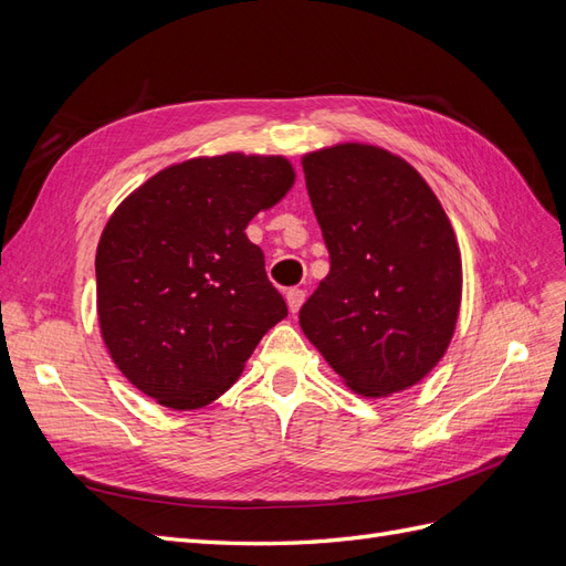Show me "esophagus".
<instances>
[{
  "instance_id": "1",
  "label": "esophagus",
  "mask_w": 566,
  "mask_h": 566,
  "mask_svg": "<svg viewBox=\"0 0 566 566\" xmlns=\"http://www.w3.org/2000/svg\"><path fill=\"white\" fill-rule=\"evenodd\" d=\"M285 300H287V306H290V312H293V314H297V312H300V306L304 304V290H300V287H293V290H287V295H285Z\"/></svg>"
}]
</instances>
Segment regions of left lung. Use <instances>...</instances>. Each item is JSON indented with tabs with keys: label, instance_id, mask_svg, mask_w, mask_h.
Wrapping results in <instances>:
<instances>
[{
	"label": "left lung",
	"instance_id": "left-lung-1",
	"mask_svg": "<svg viewBox=\"0 0 566 566\" xmlns=\"http://www.w3.org/2000/svg\"><path fill=\"white\" fill-rule=\"evenodd\" d=\"M331 273L300 310L302 333L368 399L418 385L447 354L462 297L451 221L413 165L335 144L302 158Z\"/></svg>",
	"mask_w": 566,
	"mask_h": 566
}]
</instances>
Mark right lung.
<instances>
[{"label": "right lung", "mask_w": 566, "mask_h": 566, "mask_svg": "<svg viewBox=\"0 0 566 566\" xmlns=\"http://www.w3.org/2000/svg\"><path fill=\"white\" fill-rule=\"evenodd\" d=\"M295 184L283 156L169 165L117 205L96 248L101 337L125 378L165 408L219 399L287 316L245 229Z\"/></svg>", "instance_id": "1"}]
</instances>
